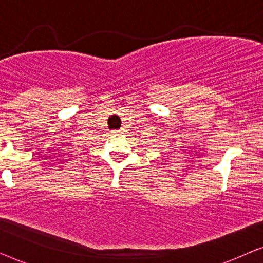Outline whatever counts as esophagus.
<instances>
[{
	"instance_id": "obj_1",
	"label": "esophagus",
	"mask_w": 263,
	"mask_h": 263,
	"mask_svg": "<svg viewBox=\"0 0 263 263\" xmlns=\"http://www.w3.org/2000/svg\"><path fill=\"white\" fill-rule=\"evenodd\" d=\"M121 133H122V130H114L112 134H114V135H120Z\"/></svg>"
}]
</instances>
